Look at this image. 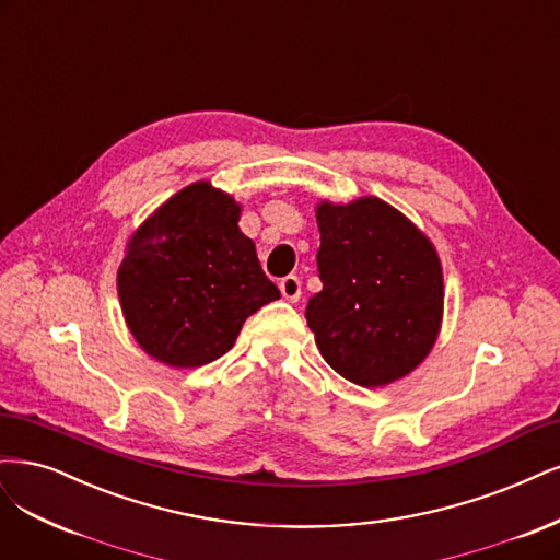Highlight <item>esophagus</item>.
I'll list each match as a JSON object with an SVG mask.
<instances>
[{"label": "esophagus", "instance_id": "esophagus-1", "mask_svg": "<svg viewBox=\"0 0 560 560\" xmlns=\"http://www.w3.org/2000/svg\"><path fill=\"white\" fill-rule=\"evenodd\" d=\"M280 292L287 301H299L301 299V280L296 276H287L280 280Z\"/></svg>", "mask_w": 560, "mask_h": 560}]
</instances>
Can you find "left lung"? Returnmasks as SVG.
<instances>
[{
    "instance_id": "left-lung-1",
    "label": "left lung",
    "mask_w": 560,
    "mask_h": 560,
    "mask_svg": "<svg viewBox=\"0 0 560 560\" xmlns=\"http://www.w3.org/2000/svg\"><path fill=\"white\" fill-rule=\"evenodd\" d=\"M322 292L305 319L324 361L359 387H384L427 359L442 322L433 243L389 203L317 206Z\"/></svg>"
}]
</instances>
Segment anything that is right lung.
<instances>
[{
    "mask_svg": "<svg viewBox=\"0 0 560 560\" xmlns=\"http://www.w3.org/2000/svg\"><path fill=\"white\" fill-rule=\"evenodd\" d=\"M241 206L199 180L162 203L127 243L118 296L131 336L171 369H197L234 347L243 322L280 299Z\"/></svg>",
    "mask_w": 560,
    "mask_h": 560,
    "instance_id": "obj_1",
    "label": "right lung"
}]
</instances>
